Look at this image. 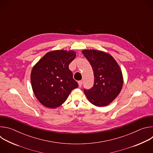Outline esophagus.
Returning <instances> with one entry per match:
<instances>
[{"label":"esophagus","instance_id":"34e87169","mask_svg":"<svg viewBox=\"0 0 153 153\" xmlns=\"http://www.w3.org/2000/svg\"><path fill=\"white\" fill-rule=\"evenodd\" d=\"M82 83H83L82 80H80V81H79V82H78L79 86V87H81V86H82Z\"/></svg>","mask_w":153,"mask_h":153}]
</instances>
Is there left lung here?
<instances>
[{
    "mask_svg": "<svg viewBox=\"0 0 153 153\" xmlns=\"http://www.w3.org/2000/svg\"><path fill=\"white\" fill-rule=\"evenodd\" d=\"M82 52L90 63L94 76L93 86L89 90L84 89V93L95 106H107L121 91L123 83L122 71L110 54L96 50Z\"/></svg>",
    "mask_w": 153,
    "mask_h": 153,
    "instance_id": "1",
    "label": "left lung"
}]
</instances>
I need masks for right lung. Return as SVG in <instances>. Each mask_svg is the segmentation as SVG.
I'll return each instance as SVG.
<instances>
[{"label":"right lung","mask_w":153,"mask_h":153,"mask_svg":"<svg viewBox=\"0 0 153 153\" xmlns=\"http://www.w3.org/2000/svg\"><path fill=\"white\" fill-rule=\"evenodd\" d=\"M76 56L74 51H52L33 67L31 73L33 91L43 106L57 108L65 102L71 91L78 87L69 69V64Z\"/></svg>","instance_id":"1"}]
</instances>
